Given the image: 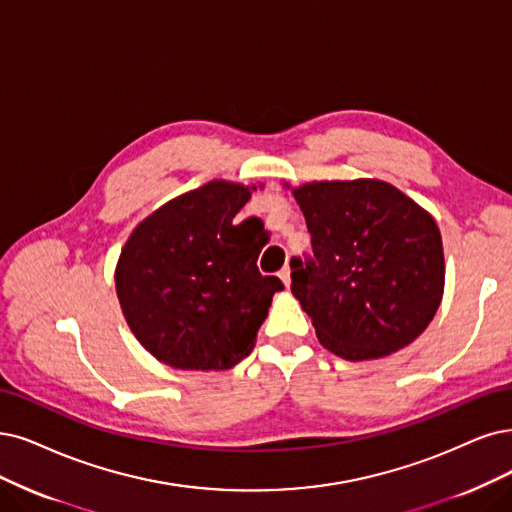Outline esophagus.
Here are the masks:
<instances>
[{
    "label": "esophagus",
    "instance_id": "obj_1",
    "mask_svg": "<svg viewBox=\"0 0 512 512\" xmlns=\"http://www.w3.org/2000/svg\"><path fill=\"white\" fill-rule=\"evenodd\" d=\"M278 276H280V280H282V282H285V287H289V285H291V268H289V266L282 268V270L278 272Z\"/></svg>",
    "mask_w": 512,
    "mask_h": 512
}]
</instances>
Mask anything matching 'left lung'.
<instances>
[{
	"label": "left lung",
	"mask_w": 512,
	"mask_h": 512,
	"mask_svg": "<svg viewBox=\"0 0 512 512\" xmlns=\"http://www.w3.org/2000/svg\"><path fill=\"white\" fill-rule=\"evenodd\" d=\"M312 255L291 259V291L327 350L367 361L409 346L437 314L445 261L434 219L390 183L295 189Z\"/></svg>",
	"instance_id": "left-lung-1"
}]
</instances>
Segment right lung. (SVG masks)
Segmentation results:
<instances>
[{
    "instance_id": "1",
    "label": "right lung",
    "mask_w": 512,
    "mask_h": 512,
    "mask_svg": "<svg viewBox=\"0 0 512 512\" xmlns=\"http://www.w3.org/2000/svg\"><path fill=\"white\" fill-rule=\"evenodd\" d=\"M251 198L211 181L149 215L124 244L116 291L145 350L177 369H230L251 352L280 278L261 276L268 232L257 217L234 225Z\"/></svg>"
}]
</instances>
